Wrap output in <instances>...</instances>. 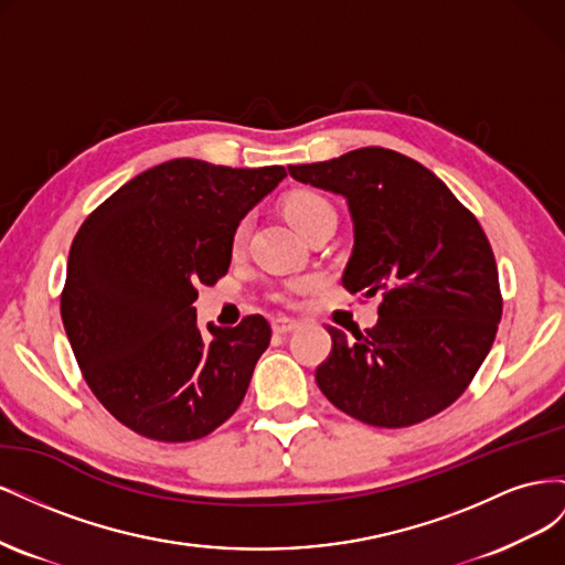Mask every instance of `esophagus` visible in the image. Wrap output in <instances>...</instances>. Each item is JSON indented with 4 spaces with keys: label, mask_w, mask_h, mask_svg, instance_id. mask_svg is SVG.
Listing matches in <instances>:
<instances>
[{
    "label": "esophagus",
    "mask_w": 565,
    "mask_h": 565,
    "mask_svg": "<svg viewBox=\"0 0 565 565\" xmlns=\"http://www.w3.org/2000/svg\"><path fill=\"white\" fill-rule=\"evenodd\" d=\"M299 328V320L292 318H276L273 320V332L276 334H289Z\"/></svg>",
    "instance_id": "obj_1"
}]
</instances>
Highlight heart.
Here are the masks:
<instances>
[{
  "mask_svg": "<svg viewBox=\"0 0 565 565\" xmlns=\"http://www.w3.org/2000/svg\"><path fill=\"white\" fill-rule=\"evenodd\" d=\"M322 212H334L332 204L324 200L322 195L318 193H299L295 198H289L287 202V216L292 218V224L301 231L306 224H309L311 218H316L318 214ZM245 233H247V224H241L235 231V237H233V245L235 247H243L245 243ZM309 287V280H297L292 285V289H297V292H303V289Z\"/></svg>",
  "mask_w": 565,
  "mask_h": 565,
  "instance_id": "obj_1",
  "label": "heart"
}]
</instances>
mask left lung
I'll use <instances>...</instances> for the list:
<instances>
[{
	"label": "left lung",
	"instance_id": "obj_1",
	"mask_svg": "<svg viewBox=\"0 0 565 565\" xmlns=\"http://www.w3.org/2000/svg\"><path fill=\"white\" fill-rule=\"evenodd\" d=\"M287 169L347 200L353 249L341 285L384 297L365 334L328 324L332 353L316 370L324 398L388 429L438 415L473 380L502 318L483 228L434 172L396 150L358 148Z\"/></svg>",
	"mask_w": 565,
	"mask_h": 565
}]
</instances>
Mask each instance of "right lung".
Masks as SVG:
<instances>
[{"label": "right lung", "instance_id": "obj_1", "mask_svg": "<svg viewBox=\"0 0 565 565\" xmlns=\"http://www.w3.org/2000/svg\"><path fill=\"white\" fill-rule=\"evenodd\" d=\"M285 177L278 164L169 160L127 181L77 231L65 334L94 396L131 431L185 443L241 407L270 324L207 322L204 337L195 287L226 276L237 226Z\"/></svg>", "mask_w": 565, "mask_h": 565}]
</instances>
